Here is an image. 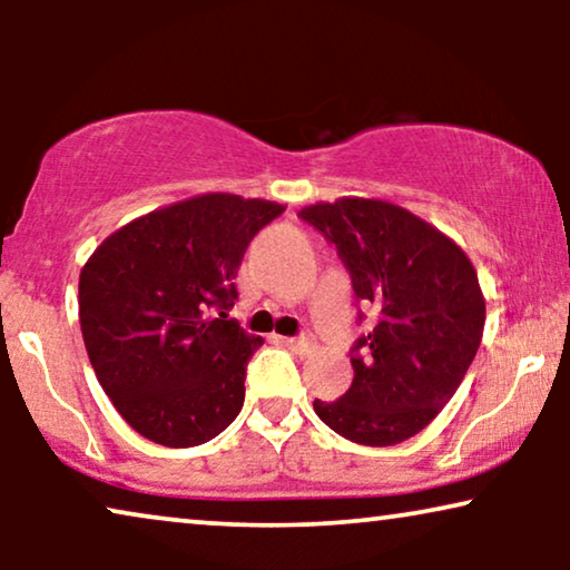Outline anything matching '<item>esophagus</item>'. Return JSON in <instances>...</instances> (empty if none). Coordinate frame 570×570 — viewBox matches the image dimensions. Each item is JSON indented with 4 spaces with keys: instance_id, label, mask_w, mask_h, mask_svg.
Returning <instances> with one entry per match:
<instances>
[{
    "instance_id": "esophagus-1",
    "label": "esophagus",
    "mask_w": 570,
    "mask_h": 570,
    "mask_svg": "<svg viewBox=\"0 0 570 570\" xmlns=\"http://www.w3.org/2000/svg\"><path fill=\"white\" fill-rule=\"evenodd\" d=\"M283 342H285V345L291 347V350H295V353H303V350L311 347V334H308V332H301L298 337H285Z\"/></svg>"
}]
</instances>
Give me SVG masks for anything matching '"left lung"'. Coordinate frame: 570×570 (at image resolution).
I'll return each mask as SVG.
<instances>
[{
  "label": "left lung",
  "mask_w": 570,
  "mask_h": 570,
  "mask_svg": "<svg viewBox=\"0 0 570 570\" xmlns=\"http://www.w3.org/2000/svg\"><path fill=\"white\" fill-rule=\"evenodd\" d=\"M337 248L361 306L376 324L350 347L355 379L340 400L314 402L342 439L394 446L423 431L474 361L485 298L454 240L407 209L379 199L318 202L298 213Z\"/></svg>",
  "instance_id": "1"
}]
</instances>
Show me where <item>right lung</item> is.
<instances>
[{
  "instance_id": "obj_1",
  "label": "right lung",
  "mask_w": 570,
  "mask_h": 570,
  "mask_svg": "<svg viewBox=\"0 0 570 570\" xmlns=\"http://www.w3.org/2000/svg\"><path fill=\"white\" fill-rule=\"evenodd\" d=\"M285 213L267 199L205 194L108 236L80 275V326L92 371L139 435L189 449L244 407L262 347L228 316L252 238Z\"/></svg>"
}]
</instances>
